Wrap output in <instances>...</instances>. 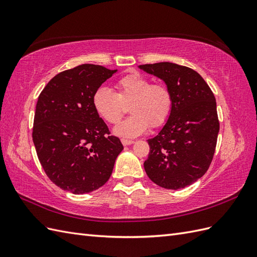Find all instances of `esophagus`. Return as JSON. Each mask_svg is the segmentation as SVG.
I'll return each mask as SVG.
<instances>
[{"label":"esophagus","instance_id":"34e87169","mask_svg":"<svg viewBox=\"0 0 257 257\" xmlns=\"http://www.w3.org/2000/svg\"><path fill=\"white\" fill-rule=\"evenodd\" d=\"M121 142H122L123 146H130L134 143V141H132V139H125V138H122Z\"/></svg>","mask_w":257,"mask_h":257}]
</instances>
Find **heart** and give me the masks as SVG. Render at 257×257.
Here are the masks:
<instances>
[{
	"label": "heart",
	"mask_w": 257,
	"mask_h": 257,
	"mask_svg": "<svg viewBox=\"0 0 257 257\" xmlns=\"http://www.w3.org/2000/svg\"><path fill=\"white\" fill-rule=\"evenodd\" d=\"M116 92L99 88L93 94V106L98 115L109 124H116L127 111L132 115L114 132L120 136L136 137L150 127L162 126L173 110L174 98L164 83H152L143 74L130 73L115 81Z\"/></svg>",
	"instance_id": "obj_1"
}]
</instances>
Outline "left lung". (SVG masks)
<instances>
[{"label":"left lung","mask_w":257,"mask_h":257,"mask_svg":"<svg viewBox=\"0 0 257 257\" xmlns=\"http://www.w3.org/2000/svg\"><path fill=\"white\" fill-rule=\"evenodd\" d=\"M139 67L164 80L174 98L164 127L148 139L145 170L162 188L183 189L203 177L213 159L220 130L213 92L190 67L170 62Z\"/></svg>","instance_id":"1"}]
</instances>
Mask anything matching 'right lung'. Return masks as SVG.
Wrapping results in <instances>:
<instances>
[{
	"mask_svg": "<svg viewBox=\"0 0 257 257\" xmlns=\"http://www.w3.org/2000/svg\"><path fill=\"white\" fill-rule=\"evenodd\" d=\"M113 73L95 64L76 66L54 76L38 96L33 143L46 175L62 190H97L110 178L123 150L92 102Z\"/></svg>",
	"mask_w": 257,
	"mask_h": 257,
	"instance_id": "right-lung-1",
	"label": "right lung"
}]
</instances>
